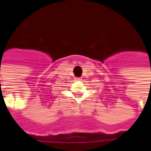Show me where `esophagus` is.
Masks as SVG:
<instances>
[{
  "instance_id": "obj_1",
  "label": "esophagus",
  "mask_w": 151,
  "mask_h": 151,
  "mask_svg": "<svg viewBox=\"0 0 151 151\" xmlns=\"http://www.w3.org/2000/svg\"><path fill=\"white\" fill-rule=\"evenodd\" d=\"M77 80H82V78H77Z\"/></svg>"
}]
</instances>
